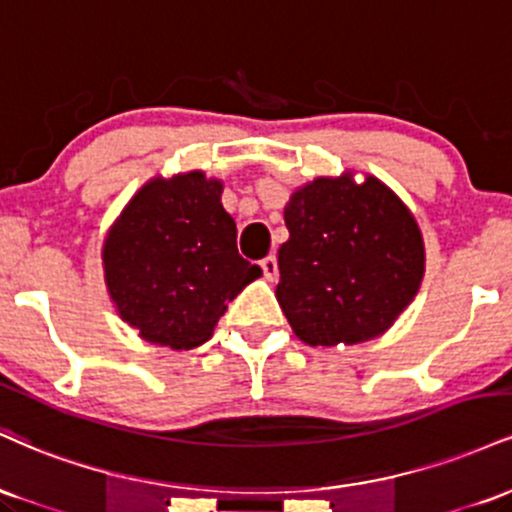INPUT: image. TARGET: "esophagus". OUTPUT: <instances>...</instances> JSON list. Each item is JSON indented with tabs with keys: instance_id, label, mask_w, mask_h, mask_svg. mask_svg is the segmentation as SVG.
I'll return each mask as SVG.
<instances>
[{
	"instance_id": "esophagus-1",
	"label": "esophagus",
	"mask_w": 512,
	"mask_h": 512,
	"mask_svg": "<svg viewBox=\"0 0 512 512\" xmlns=\"http://www.w3.org/2000/svg\"><path fill=\"white\" fill-rule=\"evenodd\" d=\"M260 267H262V272H264V276H267L269 281H274L276 276H279V264H276V257L274 255L264 257V260L260 262Z\"/></svg>"
}]
</instances>
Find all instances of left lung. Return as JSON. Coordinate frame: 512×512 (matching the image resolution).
<instances>
[{"mask_svg":"<svg viewBox=\"0 0 512 512\" xmlns=\"http://www.w3.org/2000/svg\"><path fill=\"white\" fill-rule=\"evenodd\" d=\"M284 221L276 301L305 344L368 342L414 301L424 240L378 178H317L293 192Z\"/></svg>","mask_w":512,"mask_h":512,"instance_id":"8db88e82","label":"left lung"}]
</instances>
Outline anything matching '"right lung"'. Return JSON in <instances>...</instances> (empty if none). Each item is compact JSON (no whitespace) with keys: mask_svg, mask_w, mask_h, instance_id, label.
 <instances>
[{"mask_svg":"<svg viewBox=\"0 0 512 512\" xmlns=\"http://www.w3.org/2000/svg\"><path fill=\"white\" fill-rule=\"evenodd\" d=\"M221 182L204 173L151 180L110 228L105 284L122 320L151 344L195 349L228 303L262 274L238 255Z\"/></svg>","mask_w":512,"mask_h":512,"instance_id":"add662e5","label":"right lung"}]
</instances>
